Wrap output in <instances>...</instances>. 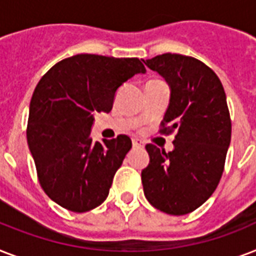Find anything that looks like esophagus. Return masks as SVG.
<instances>
[{"label": "esophagus", "mask_w": 256, "mask_h": 256, "mask_svg": "<svg viewBox=\"0 0 256 256\" xmlns=\"http://www.w3.org/2000/svg\"><path fill=\"white\" fill-rule=\"evenodd\" d=\"M132 146L136 148H144V142L140 140H138V138H134V140H132Z\"/></svg>", "instance_id": "34e87169"}]
</instances>
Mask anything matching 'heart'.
Segmentation results:
<instances>
[{"mask_svg":"<svg viewBox=\"0 0 256 256\" xmlns=\"http://www.w3.org/2000/svg\"><path fill=\"white\" fill-rule=\"evenodd\" d=\"M152 82H154V81H152Z\"/></svg>","mask_w":256,"mask_h":256,"instance_id":"b5f03b06","label":"heart"}]
</instances>
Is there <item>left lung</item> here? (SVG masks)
Here are the masks:
<instances>
[{
  "mask_svg": "<svg viewBox=\"0 0 256 256\" xmlns=\"http://www.w3.org/2000/svg\"><path fill=\"white\" fill-rule=\"evenodd\" d=\"M144 62L170 86L160 132H175L171 152L146 144L144 196L166 214H188L210 198L222 176L231 140L226 92L218 76L196 58L166 53Z\"/></svg>",
  "mask_w": 256,
  "mask_h": 256,
  "instance_id": "8db88e82",
  "label": "left lung"
}]
</instances>
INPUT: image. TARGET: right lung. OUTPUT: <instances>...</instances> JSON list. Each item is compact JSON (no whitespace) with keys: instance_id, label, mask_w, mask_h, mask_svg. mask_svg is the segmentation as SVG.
Here are the masks:
<instances>
[{"instance_id":"add662e5","label":"right lung","mask_w":256,"mask_h":256,"mask_svg":"<svg viewBox=\"0 0 256 256\" xmlns=\"http://www.w3.org/2000/svg\"><path fill=\"white\" fill-rule=\"evenodd\" d=\"M138 58L77 54L41 78L29 108L28 144L38 180L66 210L86 212L108 198L112 178L132 148L128 136L94 142V114L112 108L116 90L136 74Z\"/></svg>"}]
</instances>
